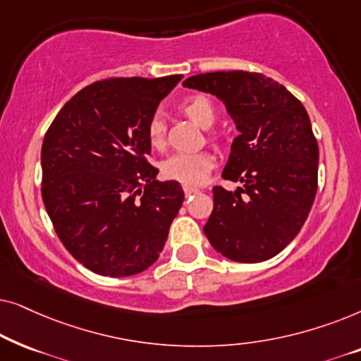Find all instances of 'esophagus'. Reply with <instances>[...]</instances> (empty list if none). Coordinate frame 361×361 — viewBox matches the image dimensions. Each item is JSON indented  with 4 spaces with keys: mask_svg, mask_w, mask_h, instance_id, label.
Returning <instances> with one entry per match:
<instances>
[{
    "mask_svg": "<svg viewBox=\"0 0 361 361\" xmlns=\"http://www.w3.org/2000/svg\"><path fill=\"white\" fill-rule=\"evenodd\" d=\"M197 192H199V189H195V187H192V185H184V194L189 197V195H192V194H197Z\"/></svg>",
    "mask_w": 361,
    "mask_h": 361,
    "instance_id": "obj_1",
    "label": "esophagus"
}]
</instances>
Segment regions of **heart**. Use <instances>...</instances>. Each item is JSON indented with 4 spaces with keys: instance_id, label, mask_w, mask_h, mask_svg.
Returning a JSON list of instances; mask_svg holds the SVG:
<instances>
[{
    "instance_id": "heart-1",
    "label": "heart",
    "mask_w": 361,
    "mask_h": 361,
    "mask_svg": "<svg viewBox=\"0 0 361 361\" xmlns=\"http://www.w3.org/2000/svg\"><path fill=\"white\" fill-rule=\"evenodd\" d=\"M180 110L200 128H210L215 120V106L210 98L205 95H192L180 103ZM166 125L159 115H156L147 125V141L152 147L159 149L164 145ZM216 164L214 154L207 151L200 152H180L174 154L162 162L161 171L166 179L177 180L185 185H200L204 184L207 177Z\"/></svg>"
}]
</instances>
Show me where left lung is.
<instances>
[{
    "label": "left lung",
    "mask_w": 361,
    "mask_h": 361,
    "mask_svg": "<svg viewBox=\"0 0 361 361\" xmlns=\"http://www.w3.org/2000/svg\"><path fill=\"white\" fill-rule=\"evenodd\" d=\"M182 85L215 95L238 130L221 177L241 187H214L205 236L231 261L273 258L302 228L317 192L319 146L307 111L263 73H200Z\"/></svg>",
    "instance_id": "obj_1"
}]
</instances>
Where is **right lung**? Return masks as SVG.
I'll use <instances>...</instances> for the list:
<instances>
[{"mask_svg": "<svg viewBox=\"0 0 361 361\" xmlns=\"http://www.w3.org/2000/svg\"><path fill=\"white\" fill-rule=\"evenodd\" d=\"M182 75L106 78L57 113L41 151L42 200L63 246L110 278L159 258L184 202L179 182L156 179L147 125Z\"/></svg>", "mask_w": 361, "mask_h": 361, "instance_id": "obj_1", "label": "right lung"}]
</instances>
